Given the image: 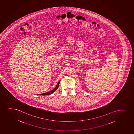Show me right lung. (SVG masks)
Returning a JSON list of instances; mask_svg holds the SVG:
<instances>
[{"mask_svg":"<svg viewBox=\"0 0 134 134\" xmlns=\"http://www.w3.org/2000/svg\"><path fill=\"white\" fill-rule=\"evenodd\" d=\"M60 81H59L57 83V86H56L55 88H54V89L50 91H48V92L44 93L39 94H38V95H43V96H45V95H48L51 94L52 93H53L54 91H55L58 88L59 86V84H60Z\"/></svg>","mask_w":134,"mask_h":134,"instance_id":"add662e5","label":"right lung"}]
</instances>
